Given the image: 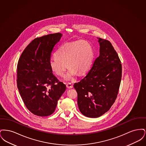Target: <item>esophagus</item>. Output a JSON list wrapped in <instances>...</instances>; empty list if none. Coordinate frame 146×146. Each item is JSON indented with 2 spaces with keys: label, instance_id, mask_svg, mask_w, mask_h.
Returning a JSON list of instances; mask_svg holds the SVG:
<instances>
[{
  "label": "esophagus",
  "instance_id": "esophagus-1",
  "mask_svg": "<svg viewBox=\"0 0 146 146\" xmlns=\"http://www.w3.org/2000/svg\"><path fill=\"white\" fill-rule=\"evenodd\" d=\"M66 86L68 89H71V88H73V85L72 84L70 83H68L66 84Z\"/></svg>",
  "mask_w": 146,
  "mask_h": 146
}]
</instances>
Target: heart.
Listing matches in <instances>:
<instances>
[{
  "label": "heart",
  "instance_id": "heart-1",
  "mask_svg": "<svg viewBox=\"0 0 146 146\" xmlns=\"http://www.w3.org/2000/svg\"><path fill=\"white\" fill-rule=\"evenodd\" d=\"M55 56L49 61L50 68L56 75L63 76L68 66L70 70L66 79L72 80L77 73L83 75L89 70L94 58V50L89 42L77 40L63 44Z\"/></svg>",
  "mask_w": 146,
  "mask_h": 146
}]
</instances>
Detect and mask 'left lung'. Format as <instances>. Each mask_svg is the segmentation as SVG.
I'll return each mask as SVG.
<instances>
[{"label": "left lung", "mask_w": 146, "mask_h": 146, "mask_svg": "<svg viewBox=\"0 0 146 146\" xmlns=\"http://www.w3.org/2000/svg\"><path fill=\"white\" fill-rule=\"evenodd\" d=\"M100 55L89 72L74 84L78 94V105L84 115L97 118L109 111L118 95L122 66L111 42L98 38Z\"/></svg>", "instance_id": "1"}]
</instances>
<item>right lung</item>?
I'll list each match as a JSON object with an SVG mask.
<instances>
[{"label":"right lung","instance_id":"1","mask_svg":"<svg viewBox=\"0 0 146 146\" xmlns=\"http://www.w3.org/2000/svg\"><path fill=\"white\" fill-rule=\"evenodd\" d=\"M61 36V33H56L35 38L23 50L18 61V89L27 108L38 116L52 114L66 89L49 66L51 52Z\"/></svg>","mask_w":146,"mask_h":146}]
</instances>
